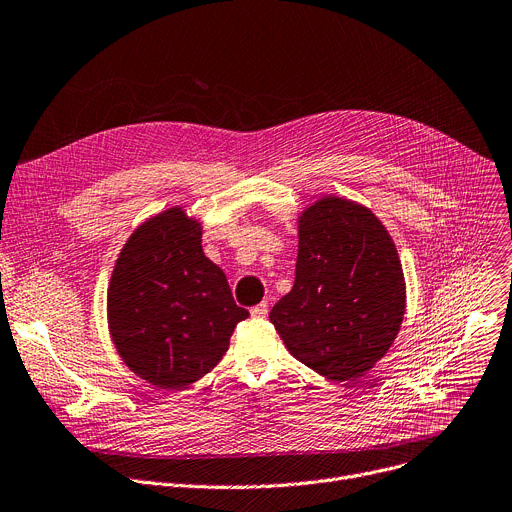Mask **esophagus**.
Returning <instances> with one entry per match:
<instances>
[{"label":"esophagus","mask_w":512,"mask_h":512,"mask_svg":"<svg viewBox=\"0 0 512 512\" xmlns=\"http://www.w3.org/2000/svg\"><path fill=\"white\" fill-rule=\"evenodd\" d=\"M267 302H259V304H255L253 309H251V317H255V319H265L267 317Z\"/></svg>","instance_id":"esophagus-1"}]
</instances>
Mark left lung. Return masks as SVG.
<instances>
[{
	"label": "left lung",
	"mask_w": 512,
	"mask_h": 512,
	"mask_svg": "<svg viewBox=\"0 0 512 512\" xmlns=\"http://www.w3.org/2000/svg\"><path fill=\"white\" fill-rule=\"evenodd\" d=\"M403 315V269L383 222L335 195L302 210L296 280L269 313L288 352L329 381H356L389 352Z\"/></svg>",
	"instance_id": "8db88e82"
}]
</instances>
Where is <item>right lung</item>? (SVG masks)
<instances>
[{"mask_svg":"<svg viewBox=\"0 0 512 512\" xmlns=\"http://www.w3.org/2000/svg\"><path fill=\"white\" fill-rule=\"evenodd\" d=\"M201 222L181 206L131 232L111 274L107 323L121 360L160 389H185L222 360L238 321L224 271L201 249Z\"/></svg>","mask_w":512,"mask_h":512,"instance_id":"1","label":"right lung"}]
</instances>
